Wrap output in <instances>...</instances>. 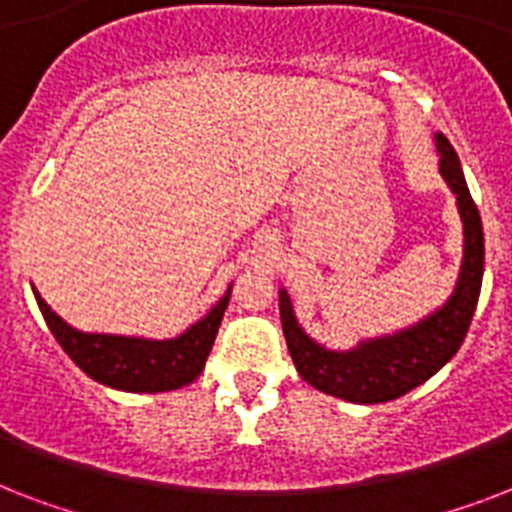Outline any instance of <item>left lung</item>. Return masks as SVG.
<instances>
[{"label": "left lung", "instance_id": "8db88e82", "mask_svg": "<svg viewBox=\"0 0 512 512\" xmlns=\"http://www.w3.org/2000/svg\"><path fill=\"white\" fill-rule=\"evenodd\" d=\"M441 154V175L457 193L462 225H465V257L460 279L444 308L430 313L420 324L361 342L353 350H327L305 335L292 311L287 289L279 292L281 329L287 337L289 356L308 385L321 393L345 398L353 404H382L404 396L433 377L460 350L476 313L481 279H484V225L462 175L460 159L444 135H436Z\"/></svg>", "mask_w": 512, "mask_h": 512}]
</instances>
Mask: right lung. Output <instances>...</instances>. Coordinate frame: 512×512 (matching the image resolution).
Listing matches in <instances>:
<instances>
[{
  "label": "right lung",
  "instance_id": "add662e5",
  "mask_svg": "<svg viewBox=\"0 0 512 512\" xmlns=\"http://www.w3.org/2000/svg\"><path fill=\"white\" fill-rule=\"evenodd\" d=\"M36 303L47 327L84 374L103 382L108 388L130 390V393H164L193 382L201 374L223 313L231 300V287L212 311L180 337L172 340H143V337L119 335H87L68 327L50 305L36 292Z\"/></svg>",
  "mask_w": 512,
  "mask_h": 512
}]
</instances>
